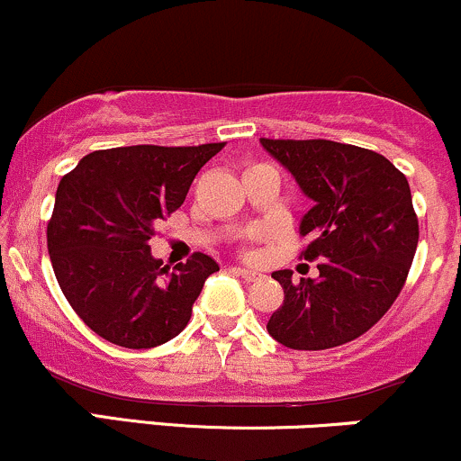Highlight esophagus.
Returning a JSON list of instances; mask_svg holds the SVG:
<instances>
[{"label": "esophagus", "instance_id": "esophagus-1", "mask_svg": "<svg viewBox=\"0 0 461 461\" xmlns=\"http://www.w3.org/2000/svg\"><path fill=\"white\" fill-rule=\"evenodd\" d=\"M236 273L240 275V277L245 279V282H258V279L262 277L260 273H258V271H251V268H236Z\"/></svg>", "mask_w": 461, "mask_h": 461}]
</instances>
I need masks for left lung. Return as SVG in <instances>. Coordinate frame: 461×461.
<instances>
[{"mask_svg":"<svg viewBox=\"0 0 461 461\" xmlns=\"http://www.w3.org/2000/svg\"><path fill=\"white\" fill-rule=\"evenodd\" d=\"M293 173L314 205L299 234L312 238L301 258L319 277L293 282L275 271L282 308L267 330L297 351L340 347L366 333L394 303L418 245V216L407 177L382 153L322 139H260Z\"/></svg>","mask_w":461,"mask_h":461,"instance_id":"obj_1","label":"left lung"}]
</instances>
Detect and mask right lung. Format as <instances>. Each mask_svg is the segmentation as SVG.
Returning a JSON list of instances; mask_svg holds the SVG:
<instances>
[{"mask_svg":"<svg viewBox=\"0 0 461 461\" xmlns=\"http://www.w3.org/2000/svg\"><path fill=\"white\" fill-rule=\"evenodd\" d=\"M223 147H114L88 153L60 179L47 223L51 267L68 305L104 340L151 348L188 325L219 264L197 251L168 271L149 240Z\"/></svg>","mask_w":461,"mask_h":461,"instance_id":"1","label":"right lung"}]
</instances>
